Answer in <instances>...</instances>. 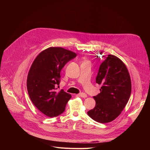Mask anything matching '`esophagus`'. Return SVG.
I'll list each match as a JSON object with an SVG mask.
<instances>
[{
  "instance_id": "34e87169",
  "label": "esophagus",
  "mask_w": 150,
  "mask_h": 150,
  "mask_svg": "<svg viewBox=\"0 0 150 150\" xmlns=\"http://www.w3.org/2000/svg\"><path fill=\"white\" fill-rule=\"evenodd\" d=\"M79 95V96L82 97V98H86V97H87V94H86L84 93H81Z\"/></svg>"
}]
</instances>
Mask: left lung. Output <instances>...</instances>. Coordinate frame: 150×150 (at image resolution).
Masks as SVG:
<instances>
[{
  "mask_svg": "<svg viewBox=\"0 0 150 150\" xmlns=\"http://www.w3.org/2000/svg\"><path fill=\"white\" fill-rule=\"evenodd\" d=\"M96 82L101 86L100 93L93 96L96 105L88 115L94 121L106 123L121 114L129 100L131 93L129 74L118 57L110 54L99 67Z\"/></svg>",
  "mask_w": 150,
  "mask_h": 150,
  "instance_id": "1",
  "label": "left lung"
}]
</instances>
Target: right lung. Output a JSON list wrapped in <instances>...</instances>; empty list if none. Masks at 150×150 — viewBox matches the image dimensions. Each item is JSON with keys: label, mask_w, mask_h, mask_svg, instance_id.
Listing matches in <instances>:
<instances>
[{"label": "right lung", "mask_w": 150, "mask_h": 150, "mask_svg": "<svg viewBox=\"0 0 150 150\" xmlns=\"http://www.w3.org/2000/svg\"><path fill=\"white\" fill-rule=\"evenodd\" d=\"M76 56L64 48L49 47L32 64L27 79L28 94L34 106L45 115L56 117L65 111L71 95L63 89L56 91V87L60 83L62 69Z\"/></svg>", "instance_id": "right-lung-1"}]
</instances>
